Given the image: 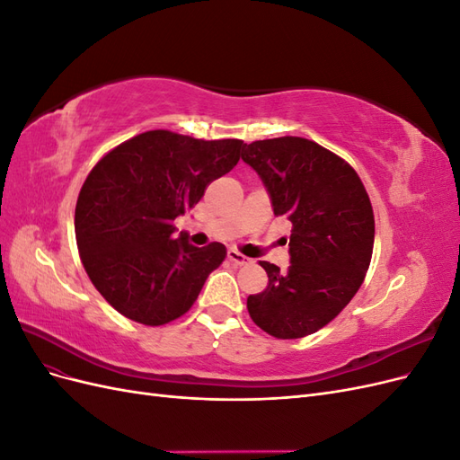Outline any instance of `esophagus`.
Returning a JSON list of instances; mask_svg holds the SVG:
<instances>
[{
  "mask_svg": "<svg viewBox=\"0 0 460 460\" xmlns=\"http://www.w3.org/2000/svg\"><path fill=\"white\" fill-rule=\"evenodd\" d=\"M228 261L232 264H235V267H243V264L249 262V259L245 255H242L240 252H235V249H230V252H228Z\"/></svg>",
  "mask_w": 460,
  "mask_h": 460,
  "instance_id": "34e87169",
  "label": "esophagus"
}]
</instances>
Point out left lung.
<instances>
[{"label": "left lung", "mask_w": 460, "mask_h": 460, "mask_svg": "<svg viewBox=\"0 0 460 460\" xmlns=\"http://www.w3.org/2000/svg\"><path fill=\"white\" fill-rule=\"evenodd\" d=\"M276 217L291 225V264L259 261L269 286L247 297L253 323L278 340H297L332 323L365 282L374 247V213L353 166L307 137L245 144Z\"/></svg>", "instance_id": "1"}]
</instances>
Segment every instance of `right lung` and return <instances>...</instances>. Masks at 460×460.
Masks as SVG:
<instances>
[{
    "mask_svg": "<svg viewBox=\"0 0 460 460\" xmlns=\"http://www.w3.org/2000/svg\"><path fill=\"white\" fill-rule=\"evenodd\" d=\"M242 140H198L149 130L103 155L75 211L80 261L103 299L134 323L163 326L186 314L226 247L174 238L176 217L240 161Z\"/></svg>",
    "mask_w": 460,
    "mask_h": 460,
    "instance_id": "add662e5",
    "label": "right lung"
}]
</instances>
